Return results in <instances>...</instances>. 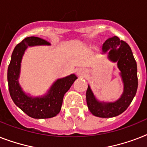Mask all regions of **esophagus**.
<instances>
[{"label": "esophagus", "instance_id": "34e87169", "mask_svg": "<svg viewBox=\"0 0 147 147\" xmlns=\"http://www.w3.org/2000/svg\"><path fill=\"white\" fill-rule=\"evenodd\" d=\"M77 74H78V76H84V74H85V72H84V70L78 69V71H77Z\"/></svg>", "mask_w": 147, "mask_h": 147}]
</instances>
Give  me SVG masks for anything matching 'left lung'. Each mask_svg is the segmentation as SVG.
Masks as SVG:
<instances>
[{"instance_id": "obj_1", "label": "left lung", "mask_w": 147, "mask_h": 147, "mask_svg": "<svg viewBox=\"0 0 147 147\" xmlns=\"http://www.w3.org/2000/svg\"><path fill=\"white\" fill-rule=\"evenodd\" d=\"M102 53L109 51V59L114 63L117 62L124 84L123 93L115 102H100L88 85L86 100L88 109L93 115L100 118H112L125 112L133 100L138 90V69L129 45L117 36L107 39L102 45Z\"/></svg>"}]
</instances>
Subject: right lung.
<instances>
[{"label":"right lung","instance_id":"obj_1","mask_svg":"<svg viewBox=\"0 0 147 147\" xmlns=\"http://www.w3.org/2000/svg\"><path fill=\"white\" fill-rule=\"evenodd\" d=\"M38 45L51 44L38 37H28L15 47L8 66V86L13 101L26 114L33 119H49L56 116L60 112L64 94L69 90L78 78L71 74L57 79L45 96L32 97L27 95L19 84L21 62L28 47Z\"/></svg>","mask_w":147,"mask_h":147}]
</instances>
